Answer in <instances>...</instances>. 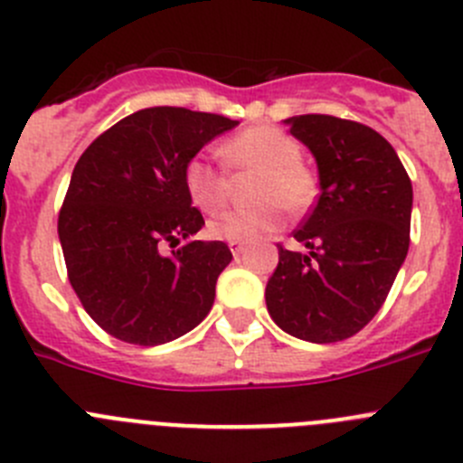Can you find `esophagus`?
<instances>
[{
    "label": "esophagus",
    "mask_w": 463,
    "mask_h": 463,
    "mask_svg": "<svg viewBox=\"0 0 463 463\" xmlns=\"http://www.w3.org/2000/svg\"><path fill=\"white\" fill-rule=\"evenodd\" d=\"M231 251H232V256H241V253H244V244H241V241H231Z\"/></svg>",
    "instance_id": "34e87169"
}]
</instances>
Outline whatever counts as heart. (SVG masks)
<instances>
[{
    "label": "heart",
    "instance_id": "b5f03b06",
    "mask_svg": "<svg viewBox=\"0 0 463 463\" xmlns=\"http://www.w3.org/2000/svg\"><path fill=\"white\" fill-rule=\"evenodd\" d=\"M223 164L232 173H256L251 210L226 212L207 223V235L226 241H256L279 231L290 212L308 210L317 196V180L301 164V146L295 137L274 125L241 129L219 146ZM189 201L203 214L222 210L231 194V180L205 157H192L183 168Z\"/></svg>",
    "mask_w": 463,
    "mask_h": 463
}]
</instances>
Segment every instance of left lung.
Masks as SVG:
<instances>
[{"mask_svg": "<svg viewBox=\"0 0 463 463\" xmlns=\"http://www.w3.org/2000/svg\"><path fill=\"white\" fill-rule=\"evenodd\" d=\"M285 123L315 155L319 196L295 231L310 251L279 246L267 310L285 334L338 343L379 313L407 258L411 180L392 146L368 125L326 114Z\"/></svg>", "mask_w": 463, "mask_h": 463, "instance_id": "8db88e82", "label": "left lung"}]
</instances>
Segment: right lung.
I'll use <instances>...</instances> for the list:
<instances>
[{"mask_svg":"<svg viewBox=\"0 0 463 463\" xmlns=\"http://www.w3.org/2000/svg\"><path fill=\"white\" fill-rule=\"evenodd\" d=\"M237 120L184 107L125 116L77 159L59 212L68 280L98 326L123 343H171L205 319L232 253L194 240L205 222L183 168Z\"/></svg>","mask_w":463,"mask_h":463,"instance_id":"right-lung-1","label":"right lung"}]
</instances>
